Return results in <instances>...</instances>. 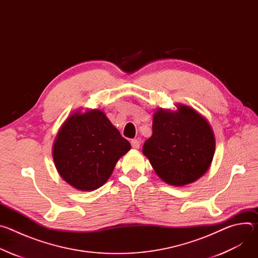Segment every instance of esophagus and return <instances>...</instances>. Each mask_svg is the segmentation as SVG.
<instances>
[{
	"label": "esophagus",
	"instance_id": "1",
	"mask_svg": "<svg viewBox=\"0 0 258 258\" xmlns=\"http://www.w3.org/2000/svg\"><path fill=\"white\" fill-rule=\"evenodd\" d=\"M131 144H132V147H133L134 149H139V148H140V146H141V142H140L138 139H134V140H132Z\"/></svg>",
	"mask_w": 258,
	"mask_h": 258
}]
</instances>
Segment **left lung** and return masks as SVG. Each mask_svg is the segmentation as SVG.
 I'll list each match as a JSON object with an SVG mask.
<instances>
[{
  "label": "left lung",
  "instance_id": "1",
  "mask_svg": "<svg viewBox=\"0 0 258 258\" xmlns=\"http://www.w3.org/2000/svg\"><path fill=\"white\" fill-rule=\"evenodd\" d=\"M152 130L143 153L162 180L183 186L207 171L215 140L207 120L194 109L185 105L177 112L160 109L154 114Z\"/></svg>",
  "mask_w": 258,
  "mask_h": 258
}]
</instances>
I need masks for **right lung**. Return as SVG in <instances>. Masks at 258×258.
I'll return each mask as SVG.
<instances>
[{"label":"right lung","instance_id":"add662e5","mask_svg":"<svg viewBox=\"0 0 258 258\" xmlns=\"http://www.w3.org/2000/svg\"><path fill=\"white\" fill-rule=\"evenodd\" d=\"M131 149L100 110L72 114L60 128L53 147V158L59 174L81 191L103 186L116 162Z\"/></svg>","mask_w":258,"mask_h":258}]
</instances>
